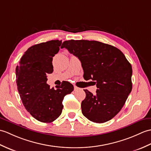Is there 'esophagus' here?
Returning a JSON list of instances; mask_svg holds the SVG:
<instances>
[{"label": "esophagus", "instance_id": "esophagus-1", "mask_svg": "<svg viewBox=\"0 0 151 151\" xmlns=\"http://www.w3.org/2000/svg\"><path fill=\"white\" fill-rule=\"evenodd\" d=\"M79 89H80V88H78V86H74V90H76H76H79Z\"/></svg>", "mask_w": 151, "mask_h": 151}]
</instances>
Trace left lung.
I'll return each instance as SVG.
<instances>
[{
  "label": "left lung",
  "mask_w": 151,
  "mask_h": 151,
  "mask_svg": "<svg viewBox=\"0 0 151 151\" xmlns=\"http://www.w3.org/2000/svg\"><path fill=\"white\" fill-rule=\"evenodd\" d=\"M63 48L79 58L84 70L83 78L86 81L92 79L98 88L96 95L84 90L83 114L98 123L112 119L132 90L130 63L118 48L99 41L69 40L63 43Z\"/></svg>",
  "instance_id": "left-lung-1"
}]
</instances>
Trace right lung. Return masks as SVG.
I'll use <instances>...</instances> for the list:
<instances>
[{
	"mask_svg": "<svg viewBox=\"0 0 151 151\" xmlns=\"http://www.w3.org/2000/svg\"><path fill=\"white\" fill-rule=\"evenodd\" d=\"M61 44L62 41L52 40L31 46L16 67V83L23 105L33 118L43 123H51L61 115L64 97L73 90L69 82L57 89L46 83V75L53 71V57Z\"/></svg>",
	"mask_w": 151,
	"mask_h": 151,
	"instance_id": "obj_1",
	"label": "right lung"
}]
</instances>
